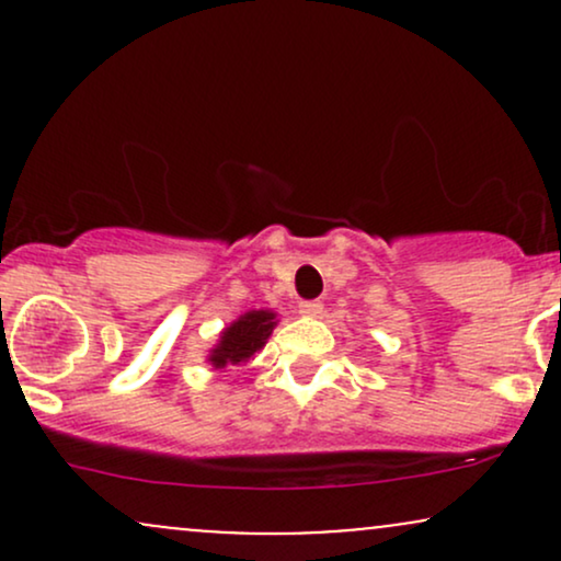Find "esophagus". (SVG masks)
I'll return each instance as SVG.
<instances>
[{"label":"esophagus","mask_w":561,"mask_h":561,"mask_svg":"<svg viewBox=\"0 0 561 561\" xmlns=\"http://www.w3.org/2000/svg\"><path fill=\"white\" fill-rule=\"evenodd\" d=\"M298 311L302 313V317H319V313L324 311V302H321V300H300Z\"/></svg>","instance_id":"obj_1"}]
</instances>
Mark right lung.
Returning a JSON list of instances; mask_svg holds the SVG:
<instances>
[{"label": "right lung", "mask_w": 561, "mask_h": 561, "mask_svg": "<svg viewBox=\"0 0 561 561\" xmlns=\"http://www.w3.org/2000/svg\"><path fill=\"white\" fill-rule=\"evenodd\" d=\"M274 327L276 321L272 311L244 313L242 319H237L234 324L224 330L221 343L214 347V353H210V364H214L216 369H224L227 364L237 366L248 362L255 351H261Z\"/></svg>", "instance_id": "1"}]
</instances>
